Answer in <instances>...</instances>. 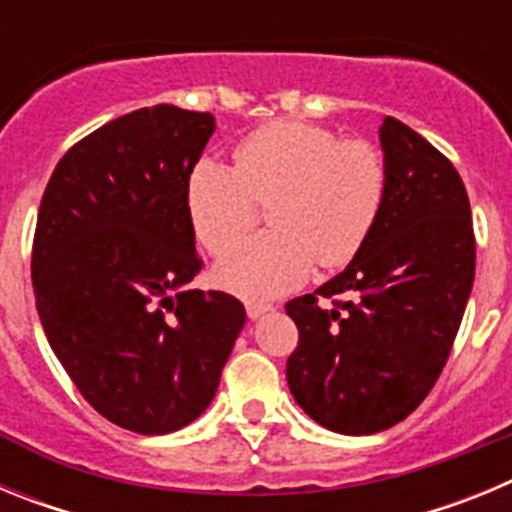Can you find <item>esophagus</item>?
Wrapping results in <instances>:
<instances>
[{"label": "esophagus", "instance_id": "34e87169", "mask_svg": "<svg viewBox=\"0 0 512 512\" xmlns=\"http://www.w3.org/2000/svg\"><path fill=\"white\" fill-rule=\"evenodd\" d=\"M271 310H274V307L266 305V302H248V305H246V312H248V318H251V320L261 318V315H266V312H271Z\"/></svg>", "mask_w": 512, "mask_h": 512}]
</instances>
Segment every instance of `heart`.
<instances>
[{
    "label": "heart",
    "instance_id": "b5f03b06",
    "mask_svg": "<svg viewBox=\"0 0 512 512\" xmlns=\"http://www.w3.org/2000/svg\"><path fill=\"white\" fill-rule=\"evenodd\" d=\"M387 192L384 158L366 140H341L305 120H277L235 148V166L200 158L187 179L192 228L212 256L252 227L257 199L275 197L271 234L230 253L215 282L246 300L279 297L320 266H343L366 243Z\"/></svg>",
    "mask_w": 512,
    "mask_h": 512
}]
</instances>
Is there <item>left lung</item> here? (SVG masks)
Here are the masks:
<instances>
[{"mask_svg": "<svg viewBox=\"0 0 512 512\" xmlns=\"http://www.w3.org/2000/svg\"><path fill=\"white\" fill-rule=\"evenodd\" d=\"M379 143L387 192L351 264L287 302L300 343L287 361L292 397L315 423L372 436L408 418L449 359L474 284V230L461 176L395 117ZM346 294L325 311L318 296Z\"/></svg>", "mask_w": 512, "mask_h": 512, "instance_id": "obj_1", "label": "left lung"}]
</instances>
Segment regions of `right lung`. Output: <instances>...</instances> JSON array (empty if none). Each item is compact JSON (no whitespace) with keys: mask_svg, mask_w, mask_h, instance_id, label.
Listing matches in <instances>:
<instances>
[{"mask_svg":"<svg viewBox=\"0 0 512 512\" xmlns=\"http://www.w3.org/2000/svg\"><path fill=\"white\" fill-rule=\"evenodd\" d=\"M215 133L210 112L143 107L58 161L33 243V289L53 354L84 400L143 436L200 418L246 323L202 269L187 179Z\"/></svg>","mask_w":512,"mask_h":512,"instance_id":"add662e5","label":"right lung"}]
</instances>
